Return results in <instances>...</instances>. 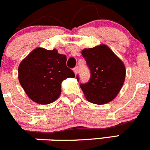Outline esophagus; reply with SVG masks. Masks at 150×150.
Masks as SVG:
<instances>
[{
  "mask_svg": "<svg viewBox=\"0 0 150 150\" xmlns=\"http://www.w3.org/2000/svg\"><path fill=\"white\" fill-rule=\"evenodd\" d=\"M73 71H74V72L75 75H76V74H77V73H78V67H75V68H74Z\"/></svg>",
  "mask_w": 150,
  "mask_h": 150,
  "instance_id": "34e87169",
  "label": "esophagus"
}]
</instances>
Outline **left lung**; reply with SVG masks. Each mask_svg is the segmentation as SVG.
I'll list each match as a JSON object with an SVG mask.
<instances>
[{
  "label": "left lung",
  "instance_id": "obj_1",
  "mask_svg": "<svg viewBox=\"0 0 150 150\" xmlns=\"http://www.w3.org/2000/svg\"><path fill=\"white\" fill-rule=\"evenodd\" d=\"M81 54L90 71L88 82L80 84L86 99L96 104L112 101L119 93L125 81L124 63L104 44L84 49ZM76 79L79 81V76Z\"/></svg>",
  "mask_w": 150,
  "mask_h": 150
}]
</instances>
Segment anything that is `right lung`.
<instances>
[{
	"label": "right lung",
	"instance_id": "right-lung-1",
	"mask_svg": "<svg viewBox=\"0 0 150 150\" xmlns=\"http://www.w3.org/2000/svg\"><path fill=\"white\" fill-rule=\"evenodd\" d=\"M66 56L54 49L36 48L20 63L18 78L28 97L39 104H49L61 93V83L66 78L75 77L66 66Z\"/></svg>",
	"mask_w": 150,
	"mask_h": 150
}]
</instances>
